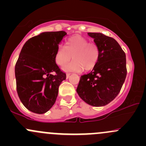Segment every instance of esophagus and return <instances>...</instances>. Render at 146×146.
Masks as SVG:
<instances>
[{
	"mask_svg": "<svg viewBox=\"0 0 146 146\" xmlns=\"http://www.w3.org/2000/svg\"><path fill=\"white\" fill-rule=\"evenodd\" d=\"M70 73H68L67 74H66V78H68V77H69V76H70Z\"/></svg>",
	"mask_w": 146,
	"mask_h": 146,
	"instance_id": "1",
	"label": "esophagus"
}]
</instances>
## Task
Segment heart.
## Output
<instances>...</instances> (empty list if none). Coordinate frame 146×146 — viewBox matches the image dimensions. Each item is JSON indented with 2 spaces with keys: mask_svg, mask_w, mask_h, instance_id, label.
Here are the masks:
<instances>
[{
  "mask_svg": "<svg viewBox=\"0 0 146 146\" xmlns=\"http://www.w3.org/2000/svg\"><path fill=\"white\" fill-rule=\"evenodd\" d=\"M72 58L73 61L65 67V70L70 71L90 70L95 67L99 58V49L94 42H89L81 36H73L68 38L65 46H60L55 54L57 65L64 66Z\"/></svg>",
  "mask_w": 146,
  "mask_h": 146,
  "instance_id": "b5f03b06",
  "label": "heart"
}]
</instances>
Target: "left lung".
I'll use <instances>...</instances> for the list:
<instances>
[{"label":"left lung","instance_id":"left-lung-1","mask_svg":"<svg viewBox=\"0 0 146 146\" xmlns=\"http://www.w3.org/2000/svg\"><path fill=\"white\" fill-rule=\"evenodd\" d=\"M99 49V58L92 71L80 77L76 89L87 104L102 107L118 95L126 77V54L118 42L102 33H88Z\"/></svg>","mask_w":146,"mask_h":146}]
</instances>
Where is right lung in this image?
I'll return each instance as SVG.
<instances>
[{"instance_id":"right-lung-1","label":"right lung","mask_w":146,"mask_h":146,"mask_svg":"<svg viewBox=\"0 0 146 146\" xmlns=\"http://www.w3.org/2000/svg\"><path fill=\"white\" fill-rule=\"evenodd\" d=\"M64 31L42 32L25 42L15 68L17 92L29 111L44 114L55 103L58 87L66 80L55 61Z\"/></svg>"}]
</instances>
